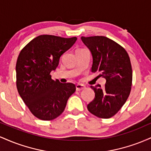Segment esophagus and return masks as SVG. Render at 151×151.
<instances>
[{
	"label": "esophagus",
	"instance_id": "1",
	"mask_svg": "<svg viewBox=\"0 0 151 151\" xmlns=\"http://www.w3.org/2000/svg\"><path fill=\"white\" fill-rule=\"evenodd\" d=\"M86 86L84 85H83V84H78L76 85V89H77V91H81V90L85 89Z\"/></svg>",
	"mask_w": 151,
	"mask_h": 151
}]
</instances>
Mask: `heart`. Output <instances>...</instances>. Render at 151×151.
Here are the masks:
<instances>
[{
  "instance_id": "b5f03b06",
  "label": "heart",
  "mask_w": 151,
  "mask_h": 151,
  "mask_svg": "<svg viewBox=\"0 0 151 151\" xmlns=\"http://www.w3.org/2000/svg\"><path fill=\"white\" fill-rule=\"evenodd\" d=\"M78 50H81V49H78Z\"/></svg>"
}]
</instances>
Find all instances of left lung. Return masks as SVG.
Returning <instances> with one entry per match:
<instances>
[{"label": "left lung", "mask_w": 151, "mask_h": 151, "mask_svg": "<svg viewBox=\"0 0 151 151\" xmlns=\"http://www.w3.org/2000/svg\"><path fill=\"white\" fill-rule=\"evenodd\" d=\"M92 56L91 72L106 79L105 86H91L95 97L87 105L90 113L101 119L115 115L131 92L132 68L129 55L121 45L104 36L81 37Z\"/></svg>", "instance_id": "obj_1"}]
</instances>
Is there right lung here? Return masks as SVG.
<instances>
[{
    "label": "right lung",
    "instance_id": "obj_1",
    "mask_svg": "<svg viewBox=\"0 0 151 151\" xmlns=\"http://www.w3.org/2000/svg\"><path fill=\"white\" fill-rule=\"evenodd\" d=\"M77 40L42 35L31 40L19 54L15 67L17 89L31 113L39 119L50 121L58 117L75 91L74 84L52 80L50 73Z\"/></svg>",
    "mask_w": 151,
    "mask_h": 151
}]
</instances>
